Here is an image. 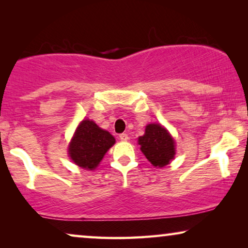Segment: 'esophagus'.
<instances>
[{
    "instance_id": "1",
    "label": "esophagus",
    "mask_w": 248,
    "mask_h": 248,
    "mask_svg": "<svg viewBox=\"0 0 248 248\" xmlns=\"http://www.w3.org/2000/svg\"><path fill=\"white\" fill-rule=\"evenodd\" d=\"M120 139L122 141H127L128 140V135L126 133H122V134H120Z\"/></svg>"
}]
</instances>
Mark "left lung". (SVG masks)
Returning a JSON list of instances; mask_svg holds the SVG:
<instances>
[{
    "mask_svg": "<svg viewBox=\"0 0 248 248\" xmlns=\"http://www.w3.org/2000/svg\"><path fill=\"white\" fill-rule=\"evenodd\" d=\"M141 151L155 167L168 165L175 155V143L166 128L160 124H149L144 135L139 138Z\"/></svg>",
    "mask_w": 248,
    "mask_h": 248,
    "instance_id": "obj_1",
    "label": "left lung"
}]
</instances>
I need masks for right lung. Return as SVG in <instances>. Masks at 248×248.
I'll use <instances>...</instances> for the list:
<instances>
[{
  "mask_svg": "<svg viewBox=\"0 0 248 248\" xmlns=\"http://www.w3.org/2000/svg\"><path fill=\"white\" fill-rule=\"evenodd\" d=\"M114 143L115 139L109 132L101 130L94 122L86 120L77 128L71 141L69 155L74 164L93 170Z\"/></svg>",
  "mask_w": 248,
  "mask_h": 248,
  "instance_id": "obj_1",
  "label": "right lung"
}]
</instances>
